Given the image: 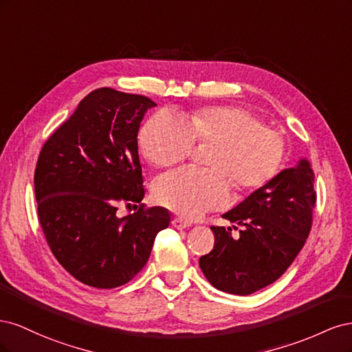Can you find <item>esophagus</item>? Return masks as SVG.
<instances>
[{
  "instance_id": "34e87169",
  "label": "esophagus",
  "mask_w": 352,
  "mask_h": 352,
  "mask_svg": "<svg viewBox=\"0 0 352 352\" xmlns=\"http://www.w3.org/2000/svg\"><path fill=\"white\" fill-rule=\"evenodd\" d=\"M173 226H175L177 230H182V229L189 228L190 223L186 221V220H184V219H180V217H176V219L173 220Z\"/></svg>"
}]
</instances>
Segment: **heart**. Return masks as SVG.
I'll use <instances>...</instances> for the list:
<instances>
[{
  "mask_svg": "<svg viewBox=\"0 0 352 352\" xmlns=\"http://www.w3.org/2000/svg\"><path fill=\"white\" fill-rule=\"evenodd\" d=\"M210 142L207 168L182 167L157 179L154 197L160 204L185 219H197L225 206L230 182L248 190L263 186L282 163V135L263 126L257 116L241 107L216 105L185 116L160 111L140 133L145 157L157 167L185 160L194 144Z\"/></svg>",
  "mask_w": 352,
  "mask_h": 352,
  "instance_id": "obj_1",
  "label": "heart"
}]
</instances>
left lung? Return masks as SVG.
Listing matches in <instances>:
<instances>
[{
	"instance_id": "1",
	"label": "left lung",
	"mask_w": 352,
	"mask_h": 352,
	"mask_svg": "<svg viewBox=\"0 0 352 352\" xmlns=\"http://www.w3.org/2000/svg\"><path fill=\"white\" fill-rule=\"evenodd\" d=\"M314 173L305 157L279 172L221 217L238 226H212L214 248L199 258L219 291L250 295L278 280L304 247L316 204ZM236 229V226H232Z\"/></svg>"
}]
</instances>
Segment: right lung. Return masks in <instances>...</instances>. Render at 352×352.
<instances>
[{"mask_svg":"<svg viewBox=\"0 0 352 352\" xmlns=\"http://www.w3.org/2000/svg\"><path fill=\"white\" fill-rule=\"evenodd\" d=\"M155 102L111 88L92 91L50 136L35 170L38 216L58 263L79 282L110 289L146 264L170 211L119 217L120 201L141 202L138 132Z\"/></svg>","mask_w":352,"mask_h":352,"instance_id":"add662e5","label":"right lung"}]
</instances>
